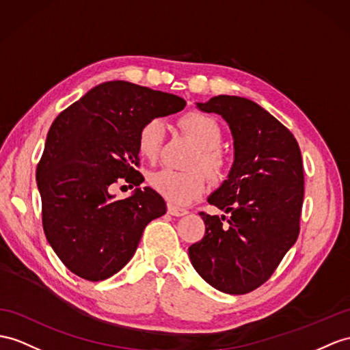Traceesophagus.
Wrapping results in <instances>:
<instances>
[{"instance_id": "34e87169", "label": "esophagus", "mask_w": 350, "mask_h": 350, "mask_svg": "<svg viewBox=\"0 0 350 350\" xmlns=\"http://www.w3.org/2000/svg\"><path fill=\"white\" fill-rule=\"evenodd\" d=\"M167 212L174 217H184V215L189 214V211H187V209L178 208V206H175V204H170V203L167 204Z\"/></svg>"}]
</instances>
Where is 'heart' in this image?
Listing matches in <instances>:
<instances>
[{"instance_id": "b5f03b06", "label": "heart", "mask_w": 350, "mask_h": 350, "mask_svg": "<svg viewBox=\"0 0 350 350\" xmlns=\"http://www.w3.org/2000/svg\"><path fill=\"white\" fill-rule=\"evenodd\" d=\"M181 129L199 146L193 165L203 166L208 174L218 180L227 170V159L218 147L223 141V131L214 117L200 111H190L180 118ZM166 126L160 118H150L138 132V151L142 157L156 160L165 141ZM151 189L176 204H189L200 199L209 187V178L202 169L180 172L174 169H160L148 176Z\"/></svg>"}]
</instances>
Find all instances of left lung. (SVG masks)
I'll return each mask as SVG.
<instances>
[{"label": "left lung", "instance_id": "left-lung-1", "mask_svg": "<svg viewBox=\"0 0 350 350\" xmlns=\"http://www.w3.org/2000/svg\"><path fill=\"white\" fill-rule=\"evenodd\" d=\"M198 108L228 123L234 163L208 198L230 218L200 212L204 236L189 255L196 271L218 291L246 294L269 280L300 233V147L282 123L246 98L219 95Z\"/></svg>", "mask_w": 350, "mask_h": 350}]
</instances>
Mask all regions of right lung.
<instances>
[{"instance_id": "right-lung-1", "label": "right lung", "mask_w": 350, "mask_h": 350, "mask_svg": "<svg viewBox=\"0 0 350 350\" xmlns=\"http://www.w3.org/2000/svg\"><path fill=\"white\" fill-rule=\"evenodd\" d=\"M185 100L127 81H107L64 109L50 126L37 166L42 228L68 270L92 282L122 270L166 203L148 187L114 200L118 181L139 185L138 132Z\"/></svg>"}]
</instances>
